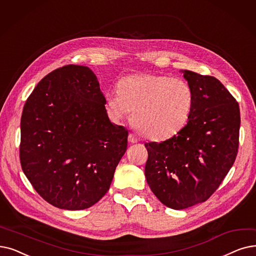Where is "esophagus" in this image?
Returning <instances> with one entry per match:
<instances>
[{
  "label": "esophagus",
  "instance_id": "obj_1",
  "mask_svg": "<svg viewBox=\"0 0 256 256\" xmlns=\"http://www.w3.org/2000/svg\"><path fill=\"white\" fill-rule=\"evenodd\" d=\"M128 142L137 143L138 142V137L135 134H132V132H130V134H128Z\"/></svg>",
  "mask_w": 256,
  "mask_h": 256
}]
</instances>
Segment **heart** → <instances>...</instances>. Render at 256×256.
Wrapping results in <instances>:
<instances>
[{"instance_id":"b5f03b06","label":"heart","mask_w":256,"mask_h":256,"mask_svg":"<svg viewBox=\"0 0 256 256\" xmlns=\"http://www.w3.org/2000/svg\"><path fill=\"white\" fill-rule=\"evenodd\" d=\"M194 106L192 86L181 78L156 74L130 75L121 80L118 92L106 97V108L118 121L132 114V124L141 135L165 140L187 124Z\"/></svg>"}]
</instances>
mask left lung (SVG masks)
Returning <instances> with one entry per match:
<instances>
[{
    "instance_id": "obj_1",
    "label": "left lung",
    "mask_w": 256,
    "mask_h": 256,
    "mask_svg": "<svg viewBox=\"0 0 256 256\" xmlns=\"http://www.w3.org/2000/svg\"><path fill=\"white\" fill-rule=\"evenodd\" d=\"M194 92L187 124L161 143H146V178L160 202L185 209L205 202L236 161L240 136V106L214 76L182 70Z\"/></svg>"
}]
</instances>
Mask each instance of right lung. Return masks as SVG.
I'll return each instance as SVG.
<instances>
[{
    "label": "right lung",
    "instance_id": "1",
    "mask_svg": "<svg viewBox=\"0 0 256 256\" xmlns=\"http://www.w3.org/2000/svg\"><path fill=\"white\" fill-rule=\"evenodd\" d=\"M106 102L93 71L76 64L49 73L28 97L20 119V165L49 204L82 210L108 190L128 132L110 122Z\"/></svg>",
    "mask_w": 256,
    "mask_h": 256
}]
</instances>
